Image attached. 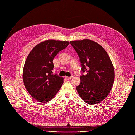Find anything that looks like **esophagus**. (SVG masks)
<instances>
[{
	"instance_id": "34e87169",
	"label": "esophagus",
	"mask_w": 135,
	"mask_h": 135,
	"mask_svg": "<svg viewBox=\"0 0 135 135\" xmlns=\"http://www.w3.org/2000/svg\"><path fill=\"white\" fill-rule=\"evenodd\" d=\"M72 78V76H70V77L65 76V79H66V80H70V79H71Z\"/></svg>"
}]
</instances>
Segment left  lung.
<instances>
[{"label":"left lung","instance_id":"1","mask_svg":"<svg viewBox=\"0 0 135 135\" xmlns=\"http://www.w3.org/2000/svg\"><path fill=\"white\" fill-rule=\"evenodd\" d=\"M80 59L81 71L76 90L83 100L95 104L109 94L114 81V70L108 54L98 44L89 39L70 41Z\"/></svg>","mask_w":135,"mask_h":135}]
</instances>
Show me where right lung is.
<instances>
[{
  "label": "right lung",
  "instance_id": "add662e5",
  "mask_svg": "<svg viewBox=\"0 0 135 135\" xmlns=\"http://www.w3.org/2000/svg\"><path fill=\"white\" fill-rule=\"evenodd\" d=\"M69 45L67 41L48 40L36 45L25 61L23 80L27 91L42 103L50 100L63 84V78L53 74V59Z\"/></svg>",
  "mask_w": 135,
  "mask_h": 135
}]
</instances>
